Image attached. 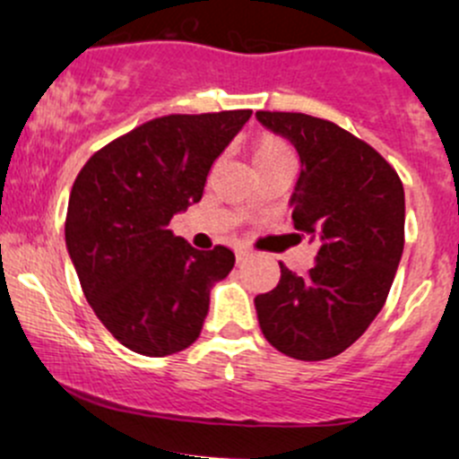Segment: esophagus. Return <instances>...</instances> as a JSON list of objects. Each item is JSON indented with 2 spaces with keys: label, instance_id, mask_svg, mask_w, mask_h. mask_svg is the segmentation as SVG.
I'll list each match as a JSON object with an SVG mask.
<instances>
[{
  "label": "esophagus",
  "instance_id": "34e87169",
  "mask_svg": "<svg viewBox=\"0 0 459 459\" xmlns=\"http://www.w3.org/2000/svg\"><path fill=\"white\" fill-rule=\"evenodd\" d=\"M235 255H238V264H244V261L248 259V256H250V250H246V248H238V253H235Z\"/></svg>",
  "mask_w": 459,
  "mask_h": 459
}]
</instances>
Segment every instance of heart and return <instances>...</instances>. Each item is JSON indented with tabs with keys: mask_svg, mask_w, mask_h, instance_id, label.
I'll use <instances>...</instances> for the list:
<instances>
[{
	"mask_svg": "<svg viewBox=\"0 0 459 459\" xmlns=\"http://www.w3.org/2000/svg\"><path fill=\"white\" fill-rule=\"evenodd\" d=\"M250 156H253L255 168L261 172L272 168H279V165L296 163L294 148L290 145V141L274 133H264L253 141V148H250Z\"/></svg>",
	"mask_w": 459,
	"mask_h": 459,
	"instance_id": "b5f03b06",
	"label": "heart"
}]
</instances>
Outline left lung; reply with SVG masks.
I'll list each match as a JSON object with an SVG mask.
<instances>
[{
    "label": "left lung",
    "instance_id": "1",
    "mask_svg": "<svg viewBox=\"0 0 459 459\" xmlns=\"http://www.w3.org/2000/svg\"><path fill=\"white\" fill-rule=\"evenodd\" d=\"M256 119L299 150L291 220L320 244L305 274L281 261L279 285L255 299L259 326L287 357L331 359L384 309L405 244V191L384 156L329 119L281 110Z\"/></svg>",
    "mask_w": 459,
    "mask_h": 459
}]
</instances>
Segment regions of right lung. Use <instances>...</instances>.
<instances>
[{
	"label": "right lung",
	"instance_id": "add662e5",
	"mask_svg": "<svg viewBox=\"0 0 459 459\" xmlns=\"http://www.w3.org/2000/svg\"><path fill=\"white\" fill-rule=\"evenodd\" d=\"M253 110L165 115L98 150L69 195L65 239L95 316L148 357L198 340L209 294L235 265L226 246L198 250L169 221L200 203L211 165Z\"/></svg>",
	"mask_w": 459,
	"mask_h": 459
}]
</instances>
